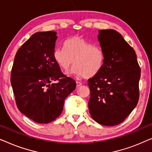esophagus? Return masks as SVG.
Segmentation results:
<instances>
[{"label":"esophagus","instance_id":"34e87169","mask_svg":"<svg viewBox=\"0 0 152 152\" xmlns=\"http://www.w3.org/2000/svg\"><path fill=\"white\" fill-rule=\"evenodd\" d=\"M76 84H77V87H79V86H82V83L80 82H78V81H77V82H76Z\"/></svg>","mask_w":152,"mask_h":152}]
</instances>
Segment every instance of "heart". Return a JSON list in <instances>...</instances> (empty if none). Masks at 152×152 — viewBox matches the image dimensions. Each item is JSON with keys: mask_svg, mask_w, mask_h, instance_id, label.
<instances>
[{"mask_svg": "<svg viewBox=\"0 0 152 152\" xmlns=\"http://www.w3.org/2000/svg\"><path fill=\"white\" fill-rule=\"evenodd\" d=\"M53 58L65 71L75 64L70 73L91 77L100 71L104 55L101 48L92 45L80 37H73L64 43V49L55 48Z\"/></svg>", "mask_w": 152, "mask_h": 152, "instance_id": "b5f03b06", "label": "heart"}]
</instances>
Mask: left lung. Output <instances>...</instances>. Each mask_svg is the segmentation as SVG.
Returning a JSON list of instances; mask_svg holds the SVG:
<instances>
[{"instance_id": "obj_1", "label": "left lung", "mask_w": 152, "mask_h": 152, "mask_svg": "<svg viewBox=\"0 0 152 152\" xmlns=\"http://www.w3.org/2000/svg\"><path fill=\"white\" fill-rule=\"evenodd\" d=\"M104 55L100 71L88 80L91 117L105 126L118 125L136 107L140 68L134 48L114 30H99Z\"/></svg>"}]
</instances>
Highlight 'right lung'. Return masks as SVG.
Here are the masks:
<instances>
[{"label": "right lung", "instance_id": "1", "mask_svg": "<svg viewBox=\"0 0 152 152\" xmlns=\"http://www.w3.org/2000/svg\"><path fill=\"white\" fill-rule=\"evenodd\" d=\"M57 39L55 31L34 33L18 50L12 68L18 109L37 123L59 117L64 100L75 89V81L62 73L53 58Z\"/></svg>", "mask_w": 152, "mask_h": 152}]
</instances>
